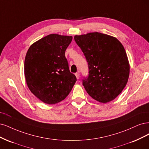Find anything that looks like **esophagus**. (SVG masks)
<instances>
[{
  "instance_id": "1",
  "label": "esophagus",
  "mask_w": 149,
  "mask_h": 149,
  "mask_svg": "<svg viewBox=\"0 0 149 149\" xmlns=\"http://www.w3.org/2000/svg\"><path fill=\"white\" fill-rule=\"evenodd\" d=\"M75 75L76 76L77 79H79V78H80V74L79 72H77V73H75Z\"/></svg>"
}]
</instances>
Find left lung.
I'll use <instances>...</instances> for the list:
<instances>
[{
	"mask_svg": "<svg viewBox=\"0 0 149 149\" xmlns=\"http://www.w3.org/2000/svg\"><path fill=\"white\" fill-rule=\"evenodd\" d=\"M74 40L88 64L89 76L83 85L91 97L107 103L127 83L130 65L125 49L116 38L99 32L75 35Z\"/></svg>",
	"mask_w": 149,
	"mask_h": 149,
	"instance_id": "1",
	"label": "left lung"
}]
</instances>
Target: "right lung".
Here are the masks:
<instances>
[{"label":"right lung","mask_w":149,"mask_h":149,"mask_svg":"<svg viewBox=\"0 0 149 149\" xmlns=\"http://www.w3.org/2000/svg\"><path fill=\"white\" fill-rule=\"evenodd\" d=\"M72 36L50 34L33 42L25 59L24 74L28 88L43 103L53 104L70 93L76 77L70 72L65 52Z\"/></svg>","instance_id":"obj_1"}]
</instances>
